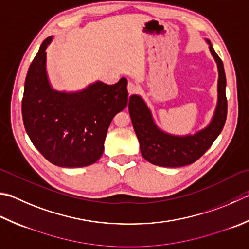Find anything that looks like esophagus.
I'll use <instances>...</instances> for the list:
<instances>
[{
  "label": "esophagus",
  "instance_id": "1",
  "mask_svg": "<svg viewBox=\"0 0 249 249\" xmlns=\"http://www.w3.org/2000/svg\"><path fill=\"white\" fill-rule=\"evenodd\" d=\"M137 89H138V87L136 86L133 82H128V84H127V90H128L129 94H134V92L137 91Z\"/></svg>",
  "mask_w": 249,
  "mask_h": 249
}]
</instances>
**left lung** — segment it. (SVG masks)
<instances>
[{"label": "left lung", "mask_w": 249, "mask_h": 249, "mask_svg": "<svg viewBox=\"0 0 249 249\" xmlns=\"http://www.w3.org/2000/svg\"><path fill=\"white\" fill-rule=\"evenodd\" d=\"M209 52L218 69L217 105L213 118L205 127L194 134L174 135L160 128L152 115V111L139 95H131L128 111L135 133L140 144V152L144 160L163 167H181L196 162L211 148L220 135L227 119L226 73L223 63L206 40Z\"/></svg>", "instance_id": "8db88e82"}]
</instances>
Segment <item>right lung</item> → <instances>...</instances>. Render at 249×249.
Returning a JSON list of instances; mask_svg holds the SVG:
<instances>
[{
    "instance_id": "1",
    "label": "right lung",
    "mask_w": 249,
    "mask_h": 249,
    "mask_svg": "<svg viewBox=\"0 0 249 249\" xmlns=\"http://www.w3.org/2000/svg\"><path fill=\"white\" fill-rule=\"evenodd\" d=\"M42 43L26 76L22 120L29 138L48 162L59 167H84L96 163L105 149L112 119L127 106V80L113 85L96 81L75 91L57 90L47 74Z\"/></svg>"
}]
</instances>
